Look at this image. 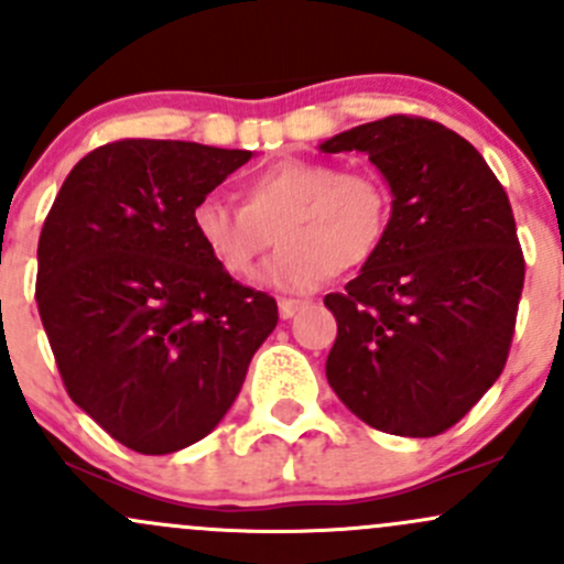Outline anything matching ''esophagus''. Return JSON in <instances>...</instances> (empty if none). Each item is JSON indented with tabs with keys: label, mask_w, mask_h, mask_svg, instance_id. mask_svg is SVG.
<instances>
[{
	"label": "esophagus",
	"mask_w": 564,
	"mask_h": 564,
	"mask_svg": "<svg viewBox=\"0 0 564 564\" xmlns=\"http://www.w3.org/2000/svg\"><path fill=\"white\" fill-rule=\"evenodd\" d=\"M305 305L307 302L302 300H278V313H281V318H292L294 313H300Z\"/></svg>",
	"instance_id": "34e87169"
}]
</instances>
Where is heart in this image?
I'll return each mask as SVG.
<instances>
[{
	"mask_svg": "<svg viewBox=\"0 0 564 564\" xmlns=\"http://www.w3.org/2000/svg\"><path fill=\"white\" fill-rule=\"evenodd\" d=\"M240 205L203 197L192 229L229 278H251L275 232L281 251L264 272L278 289H305L367 264L383 246L391 192L367 170L322 159H278L240 183Z\"/></svg>",
	"mask_w": 564,
	"mask_h": 564,
	"instance_id": "b5f03b06",
	"label": "heart"
}]
</instances>
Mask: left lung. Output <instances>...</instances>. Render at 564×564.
I'll list each match as a JSON object with an SVG mask.
<instances>
[{"instance_id":"left-lung-1","label":"left lung","mask_w":564,"mask_h":564,"mask_svg":"<svg viewBox=\"0 0 564 564\" xmlns=\"http://www.w3.org/2000/svg\"><path fill=\"white\" fill-rule=\"evenodd\" d=\"M389 183L383 246L343 294L327 381L361 422L402 437L454 426L500 378L524 257L511 203L481 153L426 118L389 116L335 134Z\"/></svg>"}]
</instances>
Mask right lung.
I'll list each match as a JSON object with an SVG mask.
<instances>
[{"mask_svg": "<svg viewBox=\"0 0 564 564\" xmlns=\"http://www.w3.org/2000/svg\"><path fill=\"white\" fill-rule=\"evenodd\" d=\"M251 151L118 140L62 183L37 246V307L75 405L138 454H173L227 416L278 324L192 229Z\"/></svg>", "mask_w": 564, "mask_h": 564, "instance_id": "right-lung-1", "label": "right lung"}]
</instances>
